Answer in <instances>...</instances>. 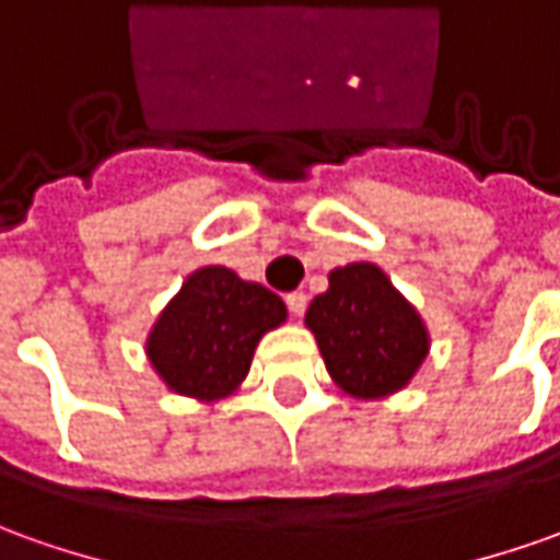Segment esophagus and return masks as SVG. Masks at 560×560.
Segmentation results:
<instances>
[{
    "label": "esophagus",
    "mask_w": 560,
    "mask_h": 560,
    "mask_svg": "<svg viewBox=\"0 0 560 560\" xmlns=\"http://www.w3.org/2000/svg\"><path fill=\"white\" fill-rule=\"evenodd\" d=\"M284 303H288V310L294 312V315H303V312H306V303H310V296L303 294V291H294V294L284 296Z\"/></svg>",
    "instance_id": "obj_1"
}]
</instances>
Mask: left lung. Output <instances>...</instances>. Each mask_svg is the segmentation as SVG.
Returning a JSON list of instances; mask_svg holds the SVG:
<instances>
[{
    "mask_svg": "<svg viewBox=\"0 0 560 560\" xmlns=\"http://www.w3.org/2000/svg\"><path fill=\"white\" fill-rule=\"evenodd\" d=\"M328 291L306 310L334 383L355 398L408 386L429 355L423 318L374 264H349L328 276Z\"/></svg>",
    "mask_w": 560,
    "mask_h": 560,
    "instance_id": "left-lung-1",
    "label": "left lung"
}]
</instances>
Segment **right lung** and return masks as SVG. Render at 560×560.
Wrapping results in <instances>:
<instances>
[{"instance_id":"add662e5","label":"right lung","mask_w":560,"mask_h":560,"mask_svg":"<svg viewBox=\"0 0 560 560\" xmlns=\"http://www.w3.org/2000/svg\"><path fill=\"white\" fill-rule=\"evenodd\" d=\"M284 318L288 310L269 288L226 266H205L159 315L147 355L168 389L214 401L248 376L260 337Z\"/></svg>"}]
</instances>
